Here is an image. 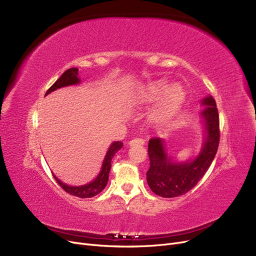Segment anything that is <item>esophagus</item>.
<instances>
[{"label":"esophagus","mask_w":256,"mask_h":256,"mask_svg":"<svg viewBox=\"0 0 256 256\" xmlns=\"http://www.w3.org/2000/svg\"><path fill=\"white\" fill-rule=\"evenodd\" d=\"M146 143V140L142 138H134L130 141V146H134V144H139V146H143Z\"/></svg>","instance_id":"1"}]
</instances>
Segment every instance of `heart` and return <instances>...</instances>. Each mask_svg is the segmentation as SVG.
Returning a JSON list of instances; mask_svg holds the SVG:
<instances>
[{"instance_id":"heart-1","label":"heart","mask_w":256,"mask_h":256,"mask_svg":"<svg viewBox=\"0 0 256 256\" xmlns=\"http://www.w3.org/2000/svg\"><path fill=\"white\" fill-rule=\"evenodd\" d=\"M162 100L154 110V119L159 124H168L178 113L180 112L185 100L186 91L181 84H172L168 86L165 82H152L143 86L139 94L141 102L150 104Z\"/></svg>"}]
</instances>
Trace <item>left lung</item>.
Returning a JSON list of instances; mask_svg holds the SVG:
<instances>
[{"instance_id": "left-lung-1", "label": "left lung", "mask_w": 256, "mask_h": 256, "mask_svg": "<svg viewBox=\"0 0 256 256\" xmlns=\"http://www.w3.org/2000/svg\"><path fill=\"white\" fill-rule=\"evenodd\" d=\"M206 106L202 116L205 121L207 136L202 152L198 157L185 163H174L164 150L160 138L148 141L150 168L146 181L154 194L162 198H174L190 192L202 179L212 163L220 143V118L212 96L203 99Z\"/></svg>"}]
</instances>
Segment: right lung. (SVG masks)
Here are the masks:
<instances>
[{
    "label": "right lung",
    "instance_id": "obj_1",
    "mask_svg": "<svg viewBox=\"0 0 256 256\" xmlns=\"http://www.w3.org/2000/svg\"><path fill=\"white\" fill-rule=\"evenodd\" d=\"M77 76H78V69L77 68H71V69H68L66 71H64L60 78L48 88V91L46 92V95L51 93L54 90H56V88H60L66 86L78 84L80 80ZM122 146H124V143H122L121 141H116V142L112 143V146H110V148L106 154V158L104 160V164H102L100 172H99L98 176L91 183L82 185V186H69V185L62 183V181H60L54 174H53V176L55 178V180H56V182L60 184V186L62 188V190L71 196H75L82 198L94 196L98 194L99 192H102L106 188V186L108 184V174H110V166H112L110 161H112V158L114 157V154L122 148Z\"/></svg>",
    "mask_w": 256,
    "mask_h": 256
}]
</instances>
